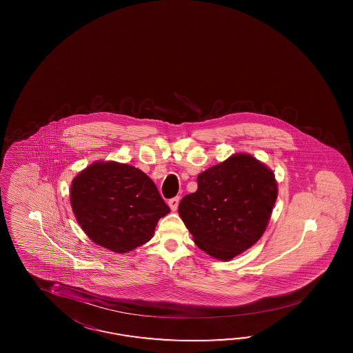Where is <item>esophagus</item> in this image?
<instances>
[{"instance_id":"1","label":"esophagus","mask_w":353,"mask_h":353,"mask_svg":"<svg viewBox=\"0 0 353 353\" xmlns=\"http://www.w3.org/2000/svg\"><path fill=\"white\" fill-rule=\"evenodd\" d=\"M179 203H180V196H174V198H172V199L168 201V204H170L172 211H176V210H177Z\"/></svg>"}]
</instances>
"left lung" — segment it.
Returning a JSON list of instances; mask_svg holds the SVG:
<instances>
[{"mask_svg":"<svg viewBox=\"0 0 353 353\" xmlns=\"http://www.w3.org/2000/svg\"><path fill=\"white\" fill-rule=\"evenodd\" d=\"M274 173L250 154H235L198 176V190L179 205L195 245L228 261L254 246L277 199Z\"/></svg>","mask_w":353,"mask_h":353,"instance_id":"left-lung-1","label":"left lung"}]
</instances>
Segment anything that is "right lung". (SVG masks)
I'll return each instance as SVG.
<instances>
[{
  "label": "right lung",
  "instance_id": "add662e5",
  "mask_svg": "<svg viewBox=\"0 0 353 353\" xmlns=\"http://www.w3.org/2000/svg\"><path fill=\"white\" fill-rule=\"evenodd\" d=\"M71 207L98 246L125 254L145 245L171 210L148 174L129 164L96 161L71 183Z\"/></svg>",
  "mask_w": 353,
  "mask_h": 353
}]
</instances>
